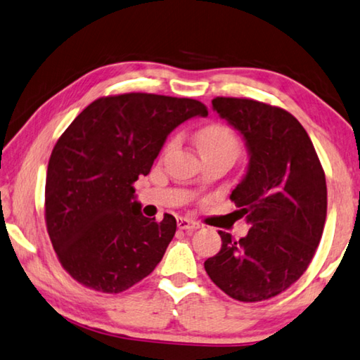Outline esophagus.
<instances>
[{
	"mask_svg": "<svg viewBox=\"0 0 360 360\" xmlns=\"http://www.w3.org/2000/svg\"><path fill=\"white\" fill-rule=\"evenodd\" d=\"M178 227L181 231H186V232H193L197 231L198 227V222L192 221V219H187V218H178Z\"/></svg>",
	"mask_w": 360,
	"mask_h": 360,
	"instance_id": "esophagus-1",
	"label": "esophagus"
}]
</instances>
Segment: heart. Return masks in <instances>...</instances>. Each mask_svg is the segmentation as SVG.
Instances as JSON below:
<instances>
[{"mask_svg":"<svg viewBox=\"0 0 360 360\" xmlns=\"http://www.w3.org/2000/svg\"><path fill=\"white\" fill-rule=\"evenodd\" d=\"M198 147L203 153V157L219 155L229 158L233 163L237 157L242 153V141L238 138L236 131L227 124H210L198 131L197 134ZM176 144V139H169L165 146V152L171 150Z\"/></svg>","mask_w":360,"mask_h":360,"instance_id":"1","label":"heart"}]
</instances>
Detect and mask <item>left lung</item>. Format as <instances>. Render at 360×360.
<instances>
[{"label": "left lung", "instance_id": "left-lung-1", "mask_svg": "<svg viewBox=\"0 0 360 360\" xmlns=\"http://www.w3.org/2000/svg\"><path fill=\"white\" fill-rule=\"evenodd\" d=\"M211 104L247 146V174L231 200L252 227L238 240L219 231L221 250L205 261V271L233 300H269L303 276L321 242L323 168L306 129L283 108L238 98Z\"/></svg>", "mask_w": 360, "mask_h": 360}]
</instances>
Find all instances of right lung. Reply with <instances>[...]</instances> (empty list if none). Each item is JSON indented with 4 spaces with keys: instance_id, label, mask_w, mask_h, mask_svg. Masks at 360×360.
Returning a JSON list of instances; mask_svg holds the SVG:
<instances>
[{
    "instance_id": "right-lung-1",
    "label": "right lung",
    "mask_w": 360,
    "mask_h": 360,
    "mask_svg": "<svg viewBox=\"0 0 360 360\" xmlns=\"http://www.w3.org/2000/svg\"><path fill=\"white\" fill-rule=\"evenodd\" d=\"M202 102L128 93L99 98L73 120L51 153L44 219L64 269L84 287L120 293L162 261L174 216L141 213L133 184L150 173L168 134Z\"/></svg>"
}]
</instances>
